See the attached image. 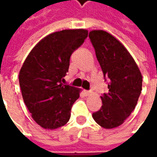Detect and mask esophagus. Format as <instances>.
<instances>
[{"label": "esophagus", "mask_w": 157, "mask_h": 157, "mask_svg": "<svg viewBox=\"0 0 157 157\" xmlns=\"http://www.w3.org/2000/svg\"><path fill=\"white\" fill-rule=\"evenodd\" d=\"M83 93H84V95L85 96H89L90 95V93H91V92H90V91H86V90H84V91H83Z\"/></svg>", "instance_id": "1"}]
</instances>
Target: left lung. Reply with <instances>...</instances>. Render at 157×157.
<instances>
[{
  "instance_id": "obj_1",
  "label": "left lung",
  "mask_w": 157,
  "mask_h": 157,
  "mask_svg": "<svg viewBox=\"0 0 157 157\" xmlns=\"http://www.w3.org/2000/svg\"><path fill=\"white\" fill-rule=\"evenodd\" d=\"M89 38L109 88L101 97V109L92 113V118L102 128H116L137 104L142 90L141 73L124 46L109 33L93 30Z\"/></svg>"
}]
</instances>
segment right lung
I'll use <instances>...</instances> for the list:
<instances>
[{"label":"right lung","mask_w":157,"mask_h":157,"mask_svg":"<svg viewBox=\"0 0 157 157\" xmlns=\"http://www.w3.org/2000/svg\"><path fill=\"white\" fill-rule=\"evenodd\" d=\"M88 36L85 29L53 33L33 48L19 72L23 101L34 121L41 127L55 129L71 118L80 90L63 84L72 53Z\"/></svg>","instance_id":"1"}]
</instances>
